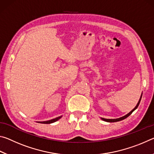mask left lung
<instances>
[{
  "mask_svg": "<svg viewBox=\"0 0 154 154\" xmlns=\"http://www.w3.org/2000/svg\"><path fill=\"white\" fill-rule=\"evenodd\" d=\"M142 94H143V93L141 94V95H140V98H139V102H138V103L137 104L136 106H135V107H134L133 109H132V110L131 111H130L128 113L126 114V115H125L124 116H122V117H121V118H117V119H105V118H100V119H102V120H103V121H105V122H116L122 121V120H123V119H126V118H128V116H130V115H131V113L135 110V109H137V108L138 107V106H139V103H140V100H141Z\"/></svg>",
  "mask_w": 154,
  "mask_h": 154,
  "instance_id": "left-lung-1",
  "label": "left lung"
}]
</instances>
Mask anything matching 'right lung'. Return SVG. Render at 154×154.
Masks as SVG:
<instances>
[{
	"label": "right lung",
	"instance_id": "right-lung-1",
	"mask_svg": "<svg viewBox=\"0 0 154 154\" xmlns=\"http://www.w3.org/2000/svg\"><path fill=\"white\" fill-rule=\"evenodd\" d=\"M62 117V116H60L58 117V118H56L54 119H50V120H48V121H44V122H38V123H41V124H51V123H54V122H55L56 121H58V119H60Z\"/></svg>",
	"mask_w": 154,
	"mask_h": 154
}]
</instances>
